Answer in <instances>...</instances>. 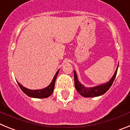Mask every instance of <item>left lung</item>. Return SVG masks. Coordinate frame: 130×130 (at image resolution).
Here are the masks:
<instances>
[{
  "label": "left lung",
  "instance_id": "1",
  "mask_svg": "<svg viewBox=\"0 0 130 130\" xmlns=\"http://www.w3.org/2000/svg\"><path fill=\"white\" fill-rule=\"evenodd\" d=\"M118 67H119V66H117V68L113 76L112 77V78L108 82H107L106 83L100 85L96 86V87H90V88L85 87L84 85H83L81 83L79 82V80H78L76 72H75V71H74V83H75V87L77 91L81 96L87 98L96 97V96L103 95L109 89L110 87L112 85V83L114 81L116 77V75H117Z\"/></svg>",
  "mask_w": 130,
  "mask_h": 130
}]
</instances>
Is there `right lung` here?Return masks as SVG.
<instances>
[{
	"label": "right lung",
	"instance_id": "obj_1",
	"mask_svg": "<svg viewBox=\"0 0 130 130\" xmlns=\"http://www.w3.org/2000/svg\"><path fill=\"white\" fill-rule=\"evenodd\" d=\"M58 72H59V70L57 72V73H56L55 75L54 76L51 83L49 84V85L45 87V88H43V89H40V90H30V89H28V88H26L25 87H24L19 83L18 82V83L19 85L20 88L21 89V90L25 93V94H26L28 96H29V97L35 98H48L49 96H51L52 94V93L53 92L54 88H55V81H56V79H57Z\"/></svg>",
	"mask_w": 130,
	"mask_h": 130
}]
</instances>
